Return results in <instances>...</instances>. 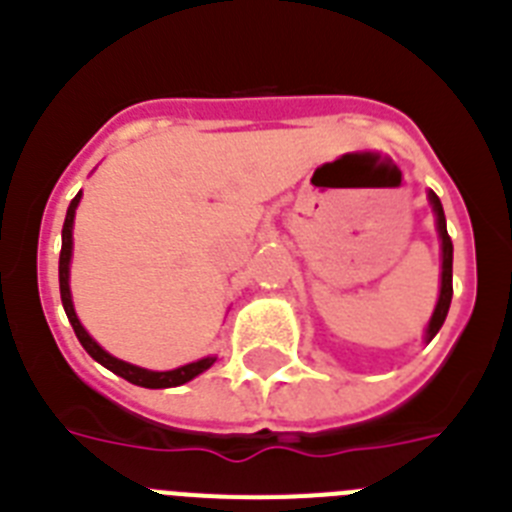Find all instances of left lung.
<instances>
[{"label": "left lung", "mask_w": 512, "mask_h": 512, "mask_svg": "<svg viewBox=\"0 0 512 512\" xmlns=\"http://www.w3.org/2000/svg\"><path fill=\"white\" fill-rule=\"evenodd\" d=\"M428 200H431L433 212H436V228H438V238H441V295H438L436 310H433V318L428 323V330H425V341H431L436 336L438 330H441L443 320L449 315V305H451V295H454V284H451V264H454V246H451L449 230H446V215H443L441 200L436 197V192H428Z\"/></svg>", "instance_id": "8db88e82"}]
</instances>
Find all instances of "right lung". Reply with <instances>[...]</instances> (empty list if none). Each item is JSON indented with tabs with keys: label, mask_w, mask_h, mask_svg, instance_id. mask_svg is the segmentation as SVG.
Wrapping results in <instances>:
<instances>
[{
	"label": "right lung",
	"mask_w": 512,
	"mask_h": 512,
	"mask_svg": "<svg viewBox=\"0 0 512 512\" xmlns=\"http://www.w3.org/2000/svg\"><path fill=\"white\" fill-rule=\"evenodd\" d=\"M79 200H81V192L71 200L69 210H66V220H63L61 259H58V284H61V302H63V310H66V318H69L71 328H74L76 338H79V343L84 346V351H87L94 361L107 366L110 372H115L117 377L128 379L130 384H138V387H148V390L179 387V384L189 382V379H194L197 374L205 372V369H210V366L215 364V356L192 361V364H184L179 366V369H171V372H151V369H140V366L128 364V361H120L112 354H107V351H104V348L89 336L87 330H84V325H81L79 318H76L74 302H71V289H69V264H71V251H74V235H71V230H74V215H76V207H79Z\"/></svg>",
	"instance_id": "obj_1"
}]
</instances>
